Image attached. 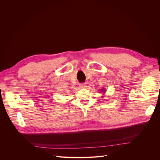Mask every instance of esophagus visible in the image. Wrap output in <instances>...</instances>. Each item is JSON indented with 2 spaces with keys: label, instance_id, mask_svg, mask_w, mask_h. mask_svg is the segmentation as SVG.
<instances>
[{
  "label": "esophagus",
  "instance_id": "34e87169",
  "mask_svg": "<svg viewBox=\"0 0 160 160\" xmlns=\"http://www.w3.org/2000/svg\"><path fill=\"white\" fill-rule=\"evenodd\" d=\"M80 86V87H82V88H85V87H87V83H81Z\"/></svg>",
  "mask_w": 160,
  "mask_h": 160
}]
</instances>
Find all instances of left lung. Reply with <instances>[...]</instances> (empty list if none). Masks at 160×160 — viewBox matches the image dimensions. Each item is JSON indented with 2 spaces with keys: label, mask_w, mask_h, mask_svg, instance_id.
<instances>
[{
  "label": "left lung",
  "mask_w": 160,
  "mask_h": 160,
  "mask_svg": "<svg viewBox=\"0 0 160 160\" xmlns=\"http://www.w3.org/2000/svg\"><path fill=\"white\" fill-rule=\"evenodd\" d=\"M99 90V92H102V93H105V92H106V90H105V89H104V88L100 89V90ZM102 97H104V96H103Z\"/></svg>",
  "instance_id": "left-lung-1"
}]
</instances>
